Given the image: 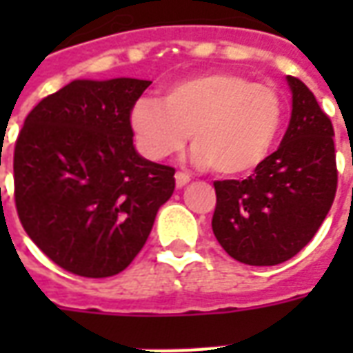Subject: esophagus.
Segmentation results:
<instances>
[{
    "mask_svg": "<svg viewBox=\"0 0 353 353\" xmlns=\"http://www.w3.org/2000/svg\"><path fill=\"white\" fill-rule=\"evenodd\" d=\"M191 181V176L189 174H185V172H177L176 174V185L177 187H185V185Z\"/></svg>",
    "mask_w": 353,
    "mask_h": 353,
    "instance_id": "esophagus-1",
    "label": "esophagus"
}]
</instances>
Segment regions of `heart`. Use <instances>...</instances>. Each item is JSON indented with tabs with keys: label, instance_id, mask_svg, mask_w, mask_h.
<instances>
[{
	"label": "heart",
	"instance_id": "heart-1",
	"mask_svg": "<svg viewBox=\"0 0 353 353\" xmlns=\"http://www.w3.org/2000/svg\"><path fill=\"white\" fill-rule=\"evenodd\" d=\"M138 149L151 161L181 151L223 176L255 170L272 153L283 123V100L270 85L234 72H208L177 81L161 98H139L128 115Z\"/></svg>",
	"mask_w": 353,
	"mask_h": 353
}]
</instances>
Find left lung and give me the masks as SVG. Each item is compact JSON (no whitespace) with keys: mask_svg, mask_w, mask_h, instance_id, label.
<instances>
[{"mask_svg":"<svg viewBox=\"0 0 353 353\" xmlns=\"http://www.w3.org/2000/svg\"><path fill=\"white\" fill-rule=\"evenodd\" d=\"M291 119L278 151L248 179L215 181L212 229L232 259L272 266L291 259L333 206L336 162L331 119L303 81L288 75Z\"/></svg>","mask_w":353,"mask_h":353,"instance_id":"obj_1","label":"left lung"}]
</instances>
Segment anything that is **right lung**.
<instances>
[{
	"instance_id": "right-lung-1",
	"label": "right lung",
	"mask_w": 353,
	"mask_h": 353,
	"mask_svg": "<svg viewBox=\"0 0 353 353\" xmlns=\"http://www.w3.org/2000/svg\"><path fill=\"white\" fill-rule=\"evenodd\" d=\"M151 81L75 79L43 98L14 147V202L35 245L85 278L123 272L172 196L176 170L143 159L128 115Z\"/></svg>"
}]
</instances>
